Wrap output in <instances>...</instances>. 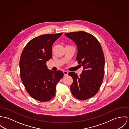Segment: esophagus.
<instances>
[{
    "label": "esophagus",
    "instance_id": "1",
    "mask_svg": "<svg viewBox=\"0 0 129 129\" xmlns=\"http://www.w3.org/2000/svg\"><path fill=\"white\" fill-rule=\"evenodd\" d=\"M63 73H64V75L65 76H68V72L66 71H63Z\"/></svg>",
    "mask_w": 129,
    "mask_h": 129
}]
</instances>
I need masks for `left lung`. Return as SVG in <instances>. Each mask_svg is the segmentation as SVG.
<instances>
[{
  "mask_svg": "<svg viewBox=\"0 0 129 129\" xmlns=\"http://www.w3.org/2000/svg\"><path fill=\"white\" fill-rule=\"evenodd\" d=\"M65 35L76 44L78 50L76 60L84 68L79 77L75 72L68 73L73 79L70 86L72 93L80 100L89 99L98 92L103 80L105 60L102 47L95 37L85 31Z\"/></svg>",
  "mask_w": 129,
  "mask_h": 129,
  "instance_id": "left-lung-1",
  "label": "left lung"
}]
</instances>
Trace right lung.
I'll use <instances>...</instances> for the list:
<instances>
[{"label":"right lung","mask_w":129,"mask_h":129,"mask_svg":"<svg viewBox=\"0 0 129 129\" xmlns=\"http://www.w3.org/2000/svg\"><path fill=\"white\" fill-rule=\"evenodd\" d=\"M62 34H46L34 38L22 52L19 63L21 79L28 93L36 100H51L55 94L56 84L63 77V72L52 71L46 66L47 61L52 57V44Z\"/></svg>","instance_id":"obj_1"}]
</instances>
